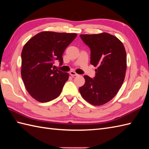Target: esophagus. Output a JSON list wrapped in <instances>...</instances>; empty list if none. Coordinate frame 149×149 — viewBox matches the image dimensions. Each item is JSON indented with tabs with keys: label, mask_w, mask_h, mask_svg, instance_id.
I'll use <instances>...</instances> for the list:
<instances>
[{
	"label": "esophagus",
	"mask_w": 149,
	"mask_h": 149,
	"mask_svg": "<svg viewBox=\"0 0 149 149\" xmlns=\"http://www.w3.org/2000/svg\"><path fill=\"white\" fill-rule=\"evenodd\" d=\"M70 74L71 75V76L72 77H74V76H77V75H79V74H77V73H75V72L74 71H71L70 72Z\"/></svg>",
	"instance_id": "obj_1"
}]
</instances>
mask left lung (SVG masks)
Masks as SVG:
<instances>
[{"mask_svg":"<svg viewBox=\"0 0 149 149\" xmlns=\"http://www.w3.org/2000/svg\"><path fill=\"white\" fill-rule=\"evenodd\" d=\"M90 49V63L97 66L92 79L84 75L85 84L79 88L87 102L100 106L109 102L118 93L124 81L127 58L123 43L111 34H81Z\"/></svg>","mask_w":149,"mask_h":149,"instance_id":"left-lung-1","label":"left lung"}]
</instances>
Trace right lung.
Wrapping results in <instances>:
<instances>
[{
  "label": "right lung",
  "mask_w": 149,
  "mask_h": 149,
  "mask_svg": "<svg viewBox=\"0 0 149 149\" xmlns=\"http://www.w3.org/2000/svg\"><path fill=\"white\" fill-rule=\"evenodd\" d=\"M76 36L75 33L45 31L33 36L24 46L22 78L34 99L47 102L61 94L69 75L54 69V63L58 60L59 66L63 65V54Z\"/></svg>",
  "instance_id": "1"
}]
</instances>
